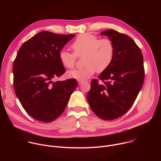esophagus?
<instances>
[{
  "instance_id": "esophagus-1",
  "label": "esophagus",
  "mask_w": 161,
  "mask_h": 161,
  "mask_svg": "<svg viewBox=\"0 0 161 161\" xmlns=\"http://www.w3.org/2000/svg\"><path fill=\"white\" fill-rule=\"evenodd\" d=\"M83 80H78V83H79V85H81L82 83H83Z\"/></svg>"
}]
</instances>
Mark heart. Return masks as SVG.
I'll return each mask as SVG.
<instances>
[{"mask_svg":"<svg viewBox=\"0 0 161 161\" xmlns=\"http://www.w3.org/2000/svg\"><path fill=\"white\" fill-rule=\"evenodd\" d=\"M73 53L62 50L59 58L62 65L67 69L75 67L77 57L83 58V68L67 73V76L78 80L90 78L97 72L104 71L113 61L114 47L108 38L100 39L94 34L85 33L80 34L71 45Z\"/></svg>","mask_w":161,"mask_h":161,"instance_id":"heart-1","label":"heart"}]
</instances>
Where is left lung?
Instances as JSON below:
<instances>
[{"instance_id": "1", "label": "left lung", "mask_w": 161, "mask_h": 161, "mask_svg": "<svg viewBox=\"0 0 161 161\" xmlns=\"http://www.w3.org/2000/svg\"><path fill=\"white\" fill-rule=\"evenodd\" d=\"M114 47V57L99 80L91 81L87 100L92 111L100 119H118L131 108L143 85L145 69L140 48L126 34L110 29L101 33Z\"/></svg>"}]
</instances>
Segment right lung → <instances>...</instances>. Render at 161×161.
<instances>
[{"label": "right lung", "instance_id": "1", "mask_svg": "<svg viewBox=\"0 0 161 161\" xmlns=\"http://www.w3.org/2000/svg\"><path fill=\"white\" fill-rule=\"evenodd\" d=\"M75 35L41 32L23 44L13 65V85L21 106L33 119L51 122L64 111L78 86L75 78L53 82L65 72L59 53Z\"/></svg>", "mask_w": 161, "mask_h": 161}]
</instances>
